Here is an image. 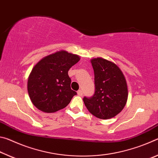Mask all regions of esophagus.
Returning <instances> with one entry per match:
<instances>
[{
	"instance_id": "1",
	"label": "esophagus",
	"mask_w": 158,
	"mask_h": 158,
	"mask_svg": "<svg viewBox=\"0 0 158 158\" xmlns=\"http://www.w3.org/2000/svg\"><path fill=\"white\" fill-rule=\"evenodd\" d=\"M77 95H78L79 96H82V95H83V92H82V90H79L78 91H77Z\"/></svg>"
}]
</instances>
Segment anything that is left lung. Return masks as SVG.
<instances>
[{"instance_id": "8db88e82", "label": "left lung", "mask_w": 158, "mask_h": 158, "mask_svg": "<svg viewBox=\"0 0 158 158\" xmlns=\"http://www.w3.org/2000/svg\"><path fill=\"white\" fill-rule=\"evenodd\" d=\"M95 75V93L83 98L85 106L93 116L109 119L118 114L127 102L128 91L124 74L113 62L102 58L91 60Z\"/></svg>"}]
</instances>
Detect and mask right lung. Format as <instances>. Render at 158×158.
<instances>
[{
  "label": "right lung",
  "mask_w": 158,
  "mask_h": 158,
  "mask_svg": "<svg viewBox=\"0 0 158 158\" xmlns=\"http://www.w3.org/2000/svg\"><path fill=\"white\" fill-rule=\"evenodd\" d=\"M78 55L64 50L42 58L28 79V93L34 106L46 113L65 108L77 93L71 89L68 71L78 62Z\"/></svg>",
  "instance_id": "add662e5"
}]
</instances>
